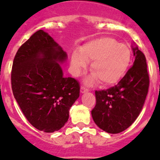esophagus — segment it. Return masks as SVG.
<instances>
[{
	"label": "esophagus",
	"mask_w": 160,
	"mask_h": 160,
	"mask_svg": "<svg viewBox=\"0 0 160 160\" xmlns=\"http://www.w3.org/2000/svg\"><path fill=\"white\" fill-rule=\"evenodd\" d=\"M80 90H81V93H86V92H88L89 89L86 88V87H85L82 86L81 89H80Z\"/></svg>",
	"instance_id": "1"
}]
</instances>
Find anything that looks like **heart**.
I'll return each mask as SVG.
<instances>
[{"label":"heart","instance_id":"obj_1","mask_svg":"<svg viewBox=\"0 0 160 160\" xmlns=\"http://www.w3.org/2000/svg\"><path fill=\"white\" fill-rule=\"evenodd\" d=\"M93 79L103 87L117 84L128 71L131 62V51L126 44L118 43L111 37H102L90 41L71 55L72 71L79 75L91 62Z\"/></svg>","mask_w":160,"mask_h":160}]
</instances>
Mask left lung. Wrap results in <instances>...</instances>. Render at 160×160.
I'll list each match as a JSON object with an SVG mask.
<instances>
[{"label":"left lung","mask_w":160,"mask_h":160,"mask_svg":"<svg viewBox=\"0 0 160 160\" xmlns=\"http://www.w3.org/2000/svg\"><path fill=\"white\" fill-rule=\"evenodd\" d=\"M133 66L124 77L106 90H95L96 104L91 111L96 125L107 133L125 131L140 113L149 88L150 79L143 53L133 48Z\"/></svg>","instance_id":"obj_1"}]
</instances>
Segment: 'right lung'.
I'll use <instances>...</instances> for the list:
<instances>
[{"instance_id":"obj_1","label":"right lung","mask_w":160,"mask_h":160,"mask_svg":"<svg viewBox=\"0 0 160 160\" xmlns=\"http://www.w3.org/2000/svg\"><path fill=\"white\" fill-rule=\"evenodd\" d=\"M66 53L43 30L37 31L18 49L12 62V94L29 123L44 132H54L69 118L79 97L80 85L65 78L58 62Z\"/></svg>"}]
</instances>
